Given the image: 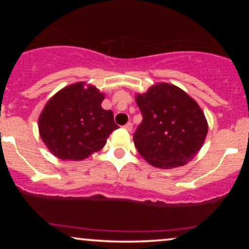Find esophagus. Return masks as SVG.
Segmentation results:
<instances>
[{"label": "esophagus", "instance_id": "obj_1", "mask_svg": "<svg viewBox=\"0 0 249 249\" xmlns=\"http://www.w3.org/2000/svg\"><path fill=\"white\" fill-rule=\"evenodd\" d=\"M132 126H133L132 123L128 122L127 124H125V125H124V128H125V130H126V131H131V130H132Z\"/></svg>", "mask_w": 249, "mask_h": 249}]
</instances>
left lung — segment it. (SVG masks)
Returning <instances> with one entry per match:
<instances>
[{
	"label": "left lung",
	"instance_id": "left-lung-1",
	"mask_svg": "<svg viewBox=\"0 0 249 249\" xmlns=\"http://www.w3.org/2000/svg\"><path fill=\"white\" fill-rule=\"evenodd\" d=\"M142 121L133 134L137 151L159 168L184 166L204 144L207 121L198 103L167 83L136 96Z\"/></svg>",
	"mask_w": 249,
	"mask_h": 249
}]
</instances>
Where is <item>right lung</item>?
<instances>
[{
	"label": "right lung",
	"mask_w": 249,
	"mask_h": 249,
	"mask_svg": "<svg viewBox=\"0 0 249 249\" xmlns=\"http://www.w3.org/2000/svg\"><path fill=\"white\" fill-rule=\"evenodd\" d=\"M76 83L49 99L38 119L42 141L62 160H83L102 150L118 128L111 110L101 107L104 93L93 85Z\"/></svg>",
	"instance_id": "add662e5"
}]
</instances>
